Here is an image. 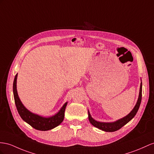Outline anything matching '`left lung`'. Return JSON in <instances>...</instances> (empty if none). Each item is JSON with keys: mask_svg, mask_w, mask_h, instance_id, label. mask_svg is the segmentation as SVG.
Listing matches in <instances>:
<instances>
[{"mask_svg": "<svg viewBox=\"0 0 154 154\" xmlns=\"http://www.w3.org/2000/svg\"><path fill=\"white\" fill-rule=\"evenodd\" d=\"M142 100V82L140 83V92H139V99L137 102V104L135 106V107L132 110L131 112H130L128 115L125 116L124 118H122V119L118 120L115 122H112V123H104V122H97L90 116V114L88 112V119L90 123L92 124L94 126L98 129L103 130V131H107V132H113L117 131V130L120 129L121 128L123 127L126 124L131 120L132 118L135 116L138 110L139 109L140 102Z\"/></svg>", "mask_w": 154, "mask_h": 154, "instance_id": "left-lung-1", "label": "left lung"}]
</instances>
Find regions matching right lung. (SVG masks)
Returning <instances> with one entry per match:
<instances>
[{"label": "right lung", "mask_w": 154, "mask_h": 154, "mask_svg": "<svg viewBox=\"0 0 154 154\" xmlns=\"http://www.w3.org/2000/svg\"><path fill=\"white\" fill-rule=\"evenodd\" d=\"M17 77V74H16L14 78L13 92L15 106H16L17 111L22 119L30 125L32 128L37 130H39V131H47V130L52 129L60 125L64 120L65 109L68 103L66 102L63 105V107L57 115L49 118H43L30 112L24 107V105L22 104L19 98L16 87Z\"/></svg>", "instance_id": "obj_1"}]
</instances>
